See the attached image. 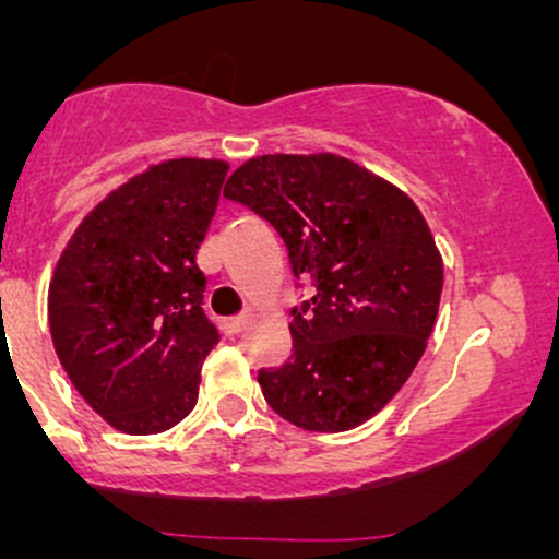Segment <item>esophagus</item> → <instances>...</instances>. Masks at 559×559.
Returning a JSON list of instances; mask_svg holds the SVG:
<instances>
[{"mask_svg": "<svg viewBox=\"0 0 559 559\" xmlns=\"http://www.w3.org/2000/svg\"><path fill=\"white\" fill-rule=\"evenodd\" d=\"M249 320H252V316L230 318V320H226V323H223V329H226V333H241L249 325Z\"/></svg>", "mask_w": 559, "mask_h": 559, "instance_id": "obj_1", "label": "esophagus"}]
</instances>
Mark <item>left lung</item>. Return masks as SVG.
I'll return each mask as SVG.
<instances>
[{"label": "left lung", "mask_w": 559, "mask_h": 559, "mask_svg": "<svg viewBox=\"0 0 559 559\" xmlns=\"http://www.w3.org/2000/svg\"><path fill=\"white\" fill-rule=\"evenodd\" d=\"M223 197L278 230L312 299L292 310L294 352L258 381L281 418L338 433L373 418L426 352L444 265L415 202L352 159L262 155L230 173Z\"/></svg>", "instance_id": "1"}]
</instances>
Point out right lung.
<instances>
[{"mask_svg": "<svg viewBox=\"0 0 559 559\" xmlns=\"http://www.w3.org/2000/svg\"><path fill=\"white\" fill-rule=\"evenodd\" d=\"M228 163L178 157L110 191L81 221L49 284V331L75 391L123 433H163L194 409L221 342L202 310L197 249Z\"/></svg>", "mask_w": 559, "mask_h": 559, "instance_id": "obj_1", "label": "right lung"}]
</instances>
